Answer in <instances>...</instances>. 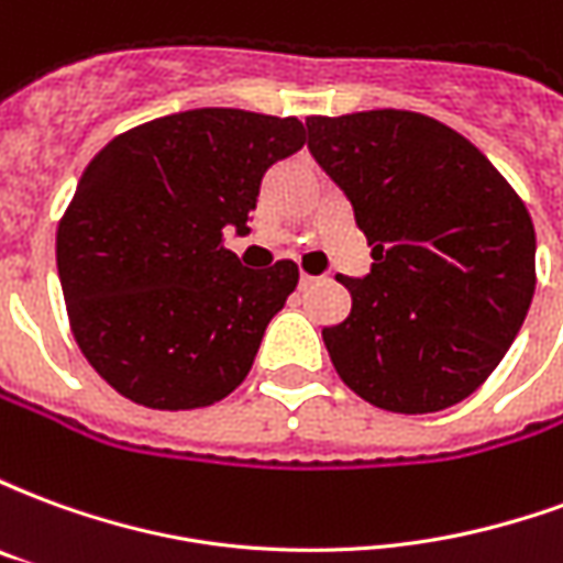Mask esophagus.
I'll return each instance as SVG.
<instances>
[{
	"mask_svg": "<svg viewBox=\"0 0 563 563\" xmlns=\"http://www.w3.org/2000/svg\"><path fill=\"white\" fill-rule=\"evenodd\" d=\"M313 283H317V277H310V274H301V277H298V286H301V289H310Z\"/></svg>",
	"mask_w": 563,
	"mask_h": 563,
	"instance_id": "esophagus-1",
	"label": "esophagus"
}]
</instances>
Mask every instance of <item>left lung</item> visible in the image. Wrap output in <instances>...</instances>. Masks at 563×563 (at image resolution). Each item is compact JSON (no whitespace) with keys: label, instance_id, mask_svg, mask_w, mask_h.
I'll return each instance as SVG.
<instances>
[{"label":"left lung","instance_id":"obj_1","mask_svg":"<svg viewBox=\"0 0 563 563\" xmlns=\"http://www.w3.org/2000/svg\"><path fill=\"white\" fill-rule=\"evenodd\" d=\"M307 147L350 198L371 274L322 329L334 371L391 413H437L483 386L537 286V234L516 189L471 141L413 111L307 117Z\"/></svg>","mask_w":563,"mask_h":563}]
</instances>
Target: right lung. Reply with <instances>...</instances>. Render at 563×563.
<instances>
[{
  "label": "right lung",
  "mask_w": 563,
  "mask_h": 563,
  "mask_svg": "<svg viewBox=\"0 0 563 563\" xmlns=\"http://www.w3.org/2000/svg\"><path fill=\"white\" fill-rule=\"evenodd\" d=\"M301 147L295 117L196 108L92 156L56 229V268L80 353L123 398L196 410L244 383L298 268H244L222 232H250L265 172Z\"/></svg>",
  "instance_id": "obj_1"
}]
</instances>
